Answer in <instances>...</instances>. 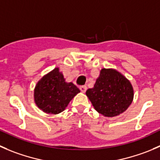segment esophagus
Masks as SVG:
<instances>
[{
  "instance_id": "obj_1",
  "label": "esophagus",
  "mask_w": 160,
  "mask_h": 160,
  "mask_svg": "<svg viewBox=\"0 0 160 160\" xmlns=\"http://www.w3.org/2000/svg\"><path fill=\"white\" fill-rule=\"evenodd\" d=\"M79 88L82 92H85V91L87 90V87L85 85H82V86L79 87Z\"/></svg>"
}]
</instances>
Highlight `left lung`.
Segmentation results:
<instances>
[{"label":"left lung","instance_id":"8db88e82","mask_svg":"<svg viewBox=\"0 0 160 160\" xmlns=\"http://www.w3.org/2000/svg\"><path fill=\"white\" fill-rule=\"evenodd\" d=\"M85 93L95 110L107 118L124 113L134 98L130 81L113 68H102L94 87Z\"/></svg>","mask_w":160,"mask_h":160}]
</instances>
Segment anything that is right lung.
Listing matches in <instances>:
<instances>
[{"instance_id": "obj_1", "label": "right lung", "mask_w": 160, "mask_h": 160, "mask_svg": "<svg viewBox=\"0 0 160 160\" xmlns=\"http://www.w3.org/2000/svg\"><path fill=\"white\" fill-rule=\"evenodd\" d=\"M78 92L79 88L72 82H65L59 68H56L37 82L34 89V101L44 113L58 114L65 110Z\"/></svg>"}]
</instances>
